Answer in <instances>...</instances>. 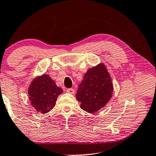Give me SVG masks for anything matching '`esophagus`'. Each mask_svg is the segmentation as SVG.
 I'll use <instances>...</instances> for the list:
<instances>
[{
    "label": "esophagus",
    "instance_id": "34e87169",
    "mask_svg": "<svg viewBox=\"0 0 156 156\" xmlns=\"http://www.w3.org/2000/svg\"><path fill=\"white\" fill-rule=\"evenodd\" d=\"M66 92L68 93H70V94H74L75 93V90L73 88H69L66 90Z\"/></svg>",
    "mask_w": 156,
    "mask_h": 156
}]
</instances>
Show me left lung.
<instances>
[{"mask_svg":"<svg viewBox=\"0 0 156 156\" xmlns=\"http://www.w3.org/2000/svg\"><path fill=\"white\" fill-rule=\"evenodd\" d=\"M113 92L112 78L103 63L90 69L78 85L76 99L80 108L88 113H95L111 99Z\"/></svg>","mask_w":156,"mask_h":156,"instance_id":"8db88e82","label":"left lung"}]
</instances>
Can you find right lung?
<instances>
[{"mask_svg":"<svg viewBox=\"0 0 156 156\" xmlns=\"http://www.w3.org/2000/svg\"><path fill=\"white\" fill-rule=\"evenodd\" d=\"M62 93L63 90L57 86L47 74L35 78L28 89L32 107L42 114L49 112L54 108L57 98Z\"/></svg>","mask_w":156,"mask_h":156,"instance_id":"1","label":"right lung"}]
</instances>
